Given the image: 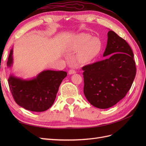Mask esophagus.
<instances>
[{"label": "esophagus", "mask_w": 146, "mask_h": 146, "mask_svg": "<svg viewBox=\"0 0 146 146\" xmlns=\"http://www.w3.org/2000/svg\"><path fill=\"white\" fill-rule=\"evenodd\" d=\"M68 73H69V75H72V74H76V70H74V69H70V70H69Z\"/></svg>", "instance_id": "esophagus-1"}]
</instances>
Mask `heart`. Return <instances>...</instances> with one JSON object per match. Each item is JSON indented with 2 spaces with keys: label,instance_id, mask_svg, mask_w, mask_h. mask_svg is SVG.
Returning a JSON list of instances; mask_svg holds the SVG:
<instances>
[{
  "label": "heart",
  "instance_id": "1",
  "mask_svg": "<svg viewBox=\"0 0 146 146\" xmlns=\"http://www.w3.org/2000/svg\"><path fill=\"white\" fill-rule=\"evenodd\" d=\"M101 42L98 38L92 37L88 33H82L77 36L74 44V50H81L78 58L80 62L85 63L98 56L101 49Z\"/></svg>",
  "mask_w": 146,
  "mask_h": 146
}]
</instances>
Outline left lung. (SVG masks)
<instances>
[{
	"label": "left lung",
	"mask_w": 146,
	"mask_h": 146,
	"mask_svg": "<svg viewBox=\"0 0 146 146\" xmlns=\"http://www.w3.org/2000/svg\"><path fill=\"white\" fill-rule=\"evenodd\" d=\"M107 35L103 56L108 57L82 68L84 94L92 105L100 109L111 107L124 98L136 76L129 44L111 30Z\"/></svg>",
	"instance_id": "left-lung-1"
}]
</instances>
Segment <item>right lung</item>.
I'll list each match as a JSON object with an SVG mask.
<instances>
[{
    "label": "right lung",
    "mask_w": 146,
    "mask_h": 146,
    "mask_svg": "<svg viewBox=\"0 0 146 146\" xmlns=\"http://www.w3.org/2000/svg\"><path fill=\"white\" fill-rule=\"evenodd\" d=\"M13 48L7 61V67L13 64ZM67 72L45 70L36 77L24 79L10 74L8 79L10 89L16 104L29 111L42 112L54 104L59 86Z\"/></svg>",
    "instance_id": "obj_1"
}]
</instances>
